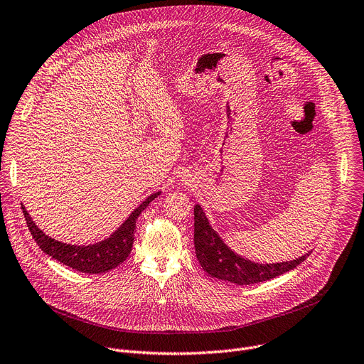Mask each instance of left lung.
<instances>
[{
    "label": "left lung",
    "mask_w": 364,
    "mask_h": 364,
    "mask_svg": "<svg viewBox=\"0 0 364 364\" xmlns=\"http://www.w3.org/2000/svg\"><path fill=\"white\" fill-rule=\"evenodd\" d=\"M194 248L203 270L212 277L240 286L255 284L284 274L304 262L309 254L283 262L259 264L230 250L210 226L200 205L194 206Z\"/></svg>",
    "instance_id": "8db88e82"
}]
</instances>
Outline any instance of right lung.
Masks as SVG:
<instances>
[{
	"mask_svg": "<svg viewBox=\"0 0 364 364\" xmlns=\"http://www.w3.org/2000/svg\"><path fill=\"white\" fill-rule=\"evenodd\" d=\"M159 194L161 191L148 196L109 238L90 245H71L50 238L33 222L23 205L21 209L33 240L36 241L43 252L77 272L100 274L117 267L119 264H122L129 257L132 247H134L136 220L139 215L146 209V206L154 199H156Z\"/></svg>",
	"mask_w": 364,
	"mask_h": 364,
	"instance_id": "obj_1",
	"label": "right lung"
}]
</instances>
